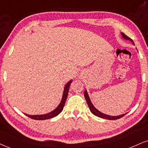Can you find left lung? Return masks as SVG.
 Returning a JSON list of instances; mask_svg holds the SVG:
<instances>
[{
  "instance_id": "1",
  "label": "left lung",
  "mask_w": 148,
  "mask_h": 148,
  "mask_svg": "<svg viewBox=\"0 0 148 148\" xmlns=\"http://www.w3.org/2000/svg\"><path fill=\"white\" fill-rule=\"evenodd\" d=\"M121 34L122 38H123V39L126 40H130L131 42L133 44V45H134V42H133L132 39H130V38L127 37V36L126 35H125L123 33L121 32ZM84 97H85L86 101L87 103H88V108H89V109H90V112H92L94 115H95L97 116H99V117H100V118L106 119H108V120H115V119H118L121 118L122 116H123L125 114H126V113H125V114H121V115H118V116H110V115H108V114H104V113H102L101 112H100L99 110H98L94 106L93 104H92V102H91V101H90V97H89V95H88V92H87L86 90H84Z\"/></svg>"
}]
</instances>
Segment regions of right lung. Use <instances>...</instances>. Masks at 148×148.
Masks as SVG:
<instances>
[{
	"mask_svg": "<svg viewBox=\"0 0 148 148\" xmlns=\"http://www.w3.org/2000/svg\"><path fill=\"white\" fill-rule=\"evenodd\" d=\"M73 80H70L68 83H66V84L65 85L64 88V91H63V95L62 97L61 101H60V104L58 105V106L56 108L55 110H53L51 112L47 113V114H36V115H31V114H26L27 116L30 117L31 119H33L36 120H45V119H49L53 118L54 116H56L58 114H60V112H62L64 108V106L66 100L67 96H68V92L69 90V87H70V85L71 82H72Z\"/></svg>",
	"mask_w": 148,
	"mask_h": 148,
	"instance_id": "obj_1",
	"label": "right lung"
}]
</instances>
